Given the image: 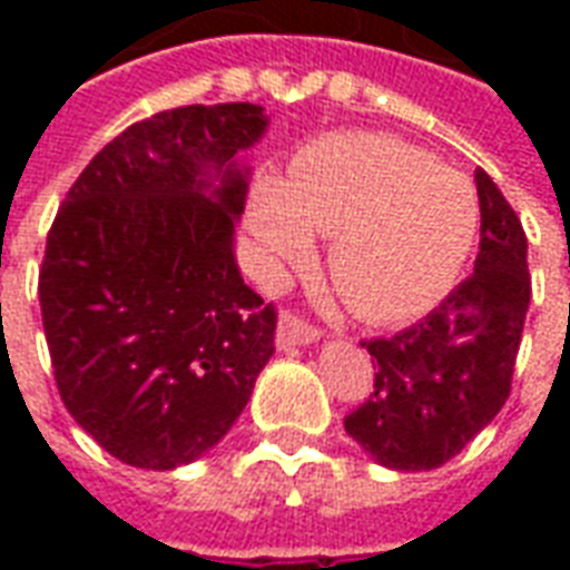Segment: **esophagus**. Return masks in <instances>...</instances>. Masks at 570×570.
<instances>
[{
    "label": "esophagus",
    "mask_w": 570,
    "mask_h": 570,
    "mask_svg": "<svg viewBox=\"0 0 570 570\" xmlns=\"http://www.w3.org/2000/svg\"><path fill=\"white\" fill-rule=\"evenodd\" d=\"M317 338H321V330L305 321L302 314H296V311H284L281 314V326H277V347L281 351L296 345H311Z\"/></svg>",
    "instance_id": "obj_1"
}]
</instances>
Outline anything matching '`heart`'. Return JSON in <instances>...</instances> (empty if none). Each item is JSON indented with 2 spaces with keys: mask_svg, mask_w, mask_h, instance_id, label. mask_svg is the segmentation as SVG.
Segmentation results:
<instances>
[{
  "mask_svg": "<svg viewBox=\"0 0 570 570\" xmlns=\"http://www.w3.org/2000/svg\"><path fill=\"white\" fill-rule=\"evenodd\" d=\"M262 265L302 262L311 232L333 235L330 274L363 321H409L464 272L479 232L473 183L384 134H335L298 151L284 183L249 200Z\"/></svg>",
  "mask_w": 570,
  "mask_h": 570,
  "instance_id": "1",
  "label": "heart"
}]
</instances>
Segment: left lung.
Segmentation results:
<instances>
[{
	"instance_id": "left-lung-1",
	"label": "left lung",
	"mask_w": 570,
	"mask_h": 570,
	"mask_svg": "<svg viewBox=\"0 0 570 570\" xmlns=\"http://www.w3.org/2000/svg\"><path fill=\"white\" fill-rule=\"evenodd\" d=\"M476 268L428 317L391 338H363L375 363L366 403L345 430L394 470H433L464 449L510 396L531 302L528 240L491 176L476 167Z\"/></svg>"
}]
</instances>
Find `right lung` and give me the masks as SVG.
Masks as SVG:
<instances>
[{
  "instance_id": "right-lung-1",
  "label": "right lung",
  "mask_w": 570,
  "mask_h": 570,
  "mask_svg": "<svg viewBox=\"0 0 570 570\" xmlns=\"http://www.w3.org/2000/svg\"><path fill=\"white\" fill-rule=\"evenodd\" d=\"M262 106L164 109L121 130L60 204L39 268L55 382L121 464L174 470L213 449L274 354L277 308L232 253Z\"/></svg>"
}]
</instances>
